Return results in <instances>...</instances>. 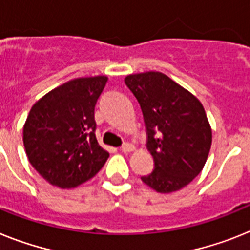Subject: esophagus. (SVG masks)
I'll return each instance as SVG.
<instances>
[{
	"instance_id": "obj_1",
	"label": "esophagus",
	"mask_w": 250,
	"mask_h": 250,
	"mask_svg": "<svg viewBox=\"0 0 250 250\" xmlns=\"http://www.w3.org/2000/svg\"><path fill=\"white\" fill-rule=\"evenodd\" d=\"M121 150L123 151V152H131V151L135 150V146L132 144H128V142H125V144L122 145Z\"/></svg>"
}]
</instances>
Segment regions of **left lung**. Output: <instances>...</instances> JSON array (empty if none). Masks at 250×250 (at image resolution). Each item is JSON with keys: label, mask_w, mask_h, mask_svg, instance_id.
Here are the masks:
<instances>
[{"label": "left lung", "mask_w": 250, "mask_h": 250, "mask_svg": "<svg viewBox=\"0 0 250 250\" xmlns=\"http://www.w3.org/2000/svg\"><path fill=\"white\" fill-rule=\"evenodd\" d=\"M140 103L147 131L154 171L142 182L159 193L182 189L201 173L208 156L212 131L196 96L161 72L125 79Z\"/></svg>", "instance_id": "1"}]
</instances>
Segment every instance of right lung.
Returning a JSON list of instances; mask_svg holds the SVG:
<instances>
[{"label": "right lung", "instance_id": "1", "mask_svg": "<svg viewBox=\"0 0 250 250\" xmlns=\"http://www.w3.org/2000/svg\"><path fill=\"white\" fill-rule=\"evenodd\" d=\"M108 77L71 80L31 106L24 125L29 163L44 179L60 188H75L91 179L108 160L98 144L94 118L96 102Z\"/></svg>", "mask_w": 250, "mask_h": 250}]
</instances>
